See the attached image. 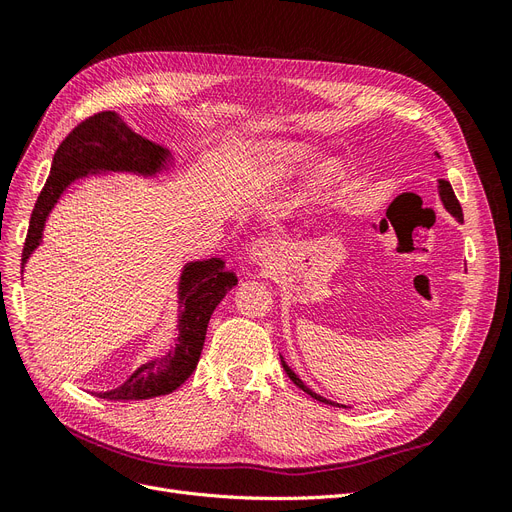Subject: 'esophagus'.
I'll use <instances>...</instances> for the list:
<instances>
[{
  "mask_svg": "<svg viewBox=\"0 0 512 512\" xmlns=\"http://www.w3.org/2000/svg\"><path fill=\"white\" fill-rule=\"evenodd\" d=\"M280 252H282L280 241L273 237H262L250 245V250H247V258H250V262H254V265L269 267L277 260V256H280Z\"/></svg>",
  "mask_w": 512,
  "mask_h": 512,
  "instance_id": "obj_1",
  "label": "esophagus"
}]
</instances>
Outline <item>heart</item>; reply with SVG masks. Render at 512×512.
<instances>
[{
	"mask_svg": "<svg viewBox=\"0 0 512 512\" xmlns=\"http://www.w3.org/2000/svg\"><path fill=\"white\" fill-rule=\"evenodd\" d=\"M252 156L260 170L269 177H280L301 166L309 156L312 147L297 138H271V141H260L252 145ZM344 164L337 158L322 160L309 175L307 192L312 200H324L333 196L339 185L344 183Z\"/></svg>",
	"mask_w": 512,
	"mask_h": 512,
	"instance_id": "heart-1",
	"label": "heart"
}]
</instances>
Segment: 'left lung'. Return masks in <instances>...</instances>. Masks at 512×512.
Returning a JSON list of instances; mask_svg holds the SVG:
<instances>
[{
	"label": "left lung",
	"mask_w": 512,
	"mask_h": 512,
	"mask_svg": "<svg viewBox=\"0 0 512 512\" xmlns=\"http://www.w3.org/2000/svg\"><path fill=\"white\" fill-rule=\"evenodd\" d=\"M436 158H440L438 153H436ZM438 194H440V200H442V205H444V209L453 215V218L457 220V222H463V211H461V205H459V200H457V196H455V192H453V188H451V183H448L446 179H438ZM282 359V365H284V371L288 374V378L299 386L301 391H305L309 397H314V399H318V401H322V404H333V406H339V404H335V401H331V399H327V397H322V395H318L316 391H312L309 389V386L294 374V371L290 369V365L284 361V356H280ZM339 408H346V406H339Z\"/></svg>",
	"instance_id": "left-lung-1"
}]
</instances>
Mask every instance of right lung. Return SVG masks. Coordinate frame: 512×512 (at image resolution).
<instances>
[{
	"label": "right lung",
	"mask_w": 512,
	"mask_h": 512,
	"mask_svg": "<svg viewBox=\"0 0 512 512\" xmlns=\"http://www.w3.org/2000/svg\"><path fill=\"white\" fill-rule=\"evenodd\" d=\"M175 168V156L156 141L134 132L115 111L98 113L76 126L53 156L51 175L36 200L23 247L21 273L42 245L46 220L74 183L104 175H134L158 179ZM237 273L218 256L190 260L177 282V339L160 359H151L117 389L98 393L102 399H151L177 391L198 365L205 346L209 318L215 307L237 286Z\"/></svg>",
	"instance_id": "1"
}]
</instances>
